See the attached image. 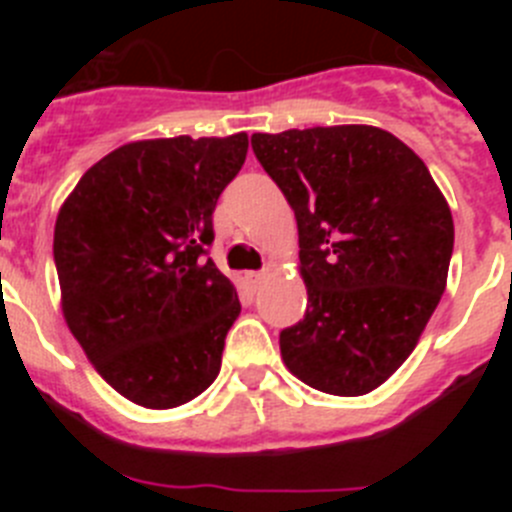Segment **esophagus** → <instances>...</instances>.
<instances>
[{"mask_svg": "<svg viewBox=\"0 0 512 512\" xmlns=\"http://www.w3.org/2000/svg\"><path fill=\"white\" fill-rule=\"evenodd\" d=\"M266 277H269V269L248 271V282H251V287H259V284H264Z\"/></svg>", "mask_w": 512, "mask_h": 512, "instance_id": "1", "label": "esophagus"}]
</instances>
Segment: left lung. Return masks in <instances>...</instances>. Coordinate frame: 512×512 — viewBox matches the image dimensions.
Instances as JSON below:
<instances>
[{
    "label": "left lung",
    "instance_id": "obj_1",
    "mask_svg": "<svg viewBox=\"0 0 512 512\" xmlns=\"http://www.w3.org/2000/svg\"><path fill=\"white\" fill-rule=\"evenodd\" d=\"M297 217L305 318L287 369L328 395L377 390L413 354L449 277L454 220L428 166L372 125L251 135Z\"/></svg>",
    "mask_w": 512,
    "mask_h": 512
}]
</instances>
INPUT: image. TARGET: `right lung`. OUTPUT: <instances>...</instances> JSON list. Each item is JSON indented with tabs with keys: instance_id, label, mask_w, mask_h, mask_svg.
I'll use <instances>...</instances> for the list:
<instances>
[{
	"instance_id": "1",
	"label": "right lung",
	"mask_w": 512,
	"mask_h": 512,
	"mask_svg": "<svg viewBox=\"0 0 512 512\" xmlns=\"http://www.w3.org/2000/svg\"><path fill=\"white\" fill-rule=\"evenodd\" d=\"M246 153V133L128 143L81 176L58 212L63 318L135 405H184L220 372L241 302L207 251L217 197Z\"/></svg>"
}]
</instances>
